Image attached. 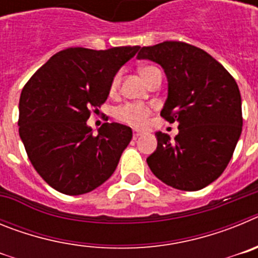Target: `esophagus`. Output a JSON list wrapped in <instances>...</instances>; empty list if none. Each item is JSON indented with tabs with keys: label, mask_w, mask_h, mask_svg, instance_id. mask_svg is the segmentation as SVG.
I'll use <instances>...</instances> for the list:
<instances>
[{
	"label": "esophagus",
	"mask_w": 258,
	"mask_h": 258,
	"mask_svg": "<svg viewBox=\"0 0 258 258\" xmlns=\"http://www.w3.org/2000/svg\"><path fill=\"white\" fill-rule=\"evenodd\" d=\"M140 136H142V133H141L140 131H134L133 132V138H134V140H137V138H138V137H140Z\"/></svg>",
	"instance_id": "esophagus-1"
}]
</instances>
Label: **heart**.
Segmentation results:
<instances>
[{"instance_id": "b5f03b06", "label": "heart", "mask_w": 258, "mask_h": 258, "mask_svg": "<svg viewBox=\"0 0 258 258\" xmlns=\"http://www.w3.org/2000/svg\"><path fill=\"white\" fill-rule=\"evenodd\" d=\"M155 70H156V67L145 66L140 70V74L142 79L146 80ZM118 80H120V75H115L112 79V83H111L112 90H115L116 86L118 85ZM150 113H151V108L147 104L143 103H126L115 109V116L117 120L126 122L129 125H133V126H143L147 122Z\"/></svg>"}]
</instances>
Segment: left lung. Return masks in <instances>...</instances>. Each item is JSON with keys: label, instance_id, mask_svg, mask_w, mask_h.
I'll use <instances>...</instances> for the list:
<instances>
[{"label": "left lung", "instance_id": "obj_1", "mask_svg": "<svg viewBox=\"0 0 258 258\" xmlns=\"http://www.w3.org/2000/svg\"><path fill=\"white\" fill-rule=\"evenodd\" d=\"M138 59L163 67L168 98L160 115L178 122L174 141L157 132L147 157L151 172L168 186L202 190L226 169L243 126L241 98L234 77L207 51L181 41L141 47Z\"/></svg>", "mask_w": 258, "mask_h": 258}]
</instances>
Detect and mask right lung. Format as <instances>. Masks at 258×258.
I'll list each match as a JSON object with an SVG mask.
<instances>
[{"label":"right lung","mask_w":258,"mask_h":258,"mask_svg":"<svg viewBox=\"0 0 258 258\" xmlns=\"http://www.w3.org/2000/svg\"><path fill=\"white\" fill-rule=\"evenodd\" d=\"M138 50L68 47L54 54L23 88L20 140L33 168L59 192H90L115 172L132 129L104 122L93 136L86 121L90 109L106 102L113 76Z\"/></svg>","instance_id":"1"}]
</instances>
